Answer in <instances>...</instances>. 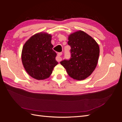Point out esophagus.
I'll list each match as a JSON object with an SVG mask.
<instances>
[{
    "mask_svg": "<svg viewBox=\"0 0 122 122\" xmlns=\"http://www.w3.org/2000/svg\"><path fill=\"white\" fill-rule=\"evenodd\" d=\"M61 55H62V53L61 52H60V53H58V54H57V56L56 57V61H58V62H60L61 61Z\"/></svg>",
    "mask_w": 122,
    "mask_h": 122,
    "instance_id": "1",
    "label": "esophagus"
}]
</instances>
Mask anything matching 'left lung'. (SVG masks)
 Listing matches in <instances>:
<instances>
[{
  "label": "left lung",
  "mask_w": 122,
  "mask_h": 122,
  "mask_svg": "<svg viewBox=\"0 0 122 122\" xmlns=\"http://www.w3.org/2000/svg\"><path fill=\"white\" fill-rule=\"evenodd\" d=\"M68 40L71 58L61 61V64L71 78L77 80L86 79L97 65L100 53L98 44L91 36L80 30L69 35Z\"/></svg>",
  "instance_id": "obj_1"
}]
</instances>
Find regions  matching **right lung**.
I'll list each match as a JSON object with an SVG mask.
<instances>
[{
    "label": "right lung",
    "instance_id": "add662e5",
    "mask_svg": "<svg viewBox=\"0 0 122 122\" xmlns=\"http://www.w3.org/2000/svg\"><path fill=\"white\" fill-rule=\"evenodd\" d=\"M52 35L41 32L32 36L23 46L21 60L28 74L36 80L50 76L58 62L51 44Z\"/></svg>",
    "mask_w": 122,
    "mask_h": 122
}]
</instances>
